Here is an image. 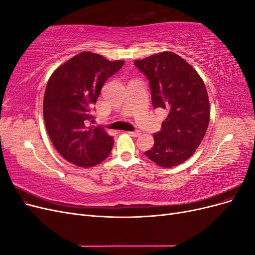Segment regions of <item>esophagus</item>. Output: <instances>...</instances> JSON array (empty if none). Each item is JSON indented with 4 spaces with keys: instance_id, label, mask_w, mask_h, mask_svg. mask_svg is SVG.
I'll use <instances>...</instances> for the list:
<instances>
[{
    "instance_id": "esophagus-1",
    "label": "esophagus",
    "mask_w": 255,
    "mask_h": 255,
    "mask_svg": "<svg viewBox=\"0 0 255 255\" xmlns=\"http://www.w3.org/2000/svg\"><path fill=\"white\" fill-rule=\"evenodd\" d=\"M128 134L133 137H138L141 133H140V130H133V132H128Z\"/></svg>"
}]
</instances>
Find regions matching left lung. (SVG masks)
<instances>
[{
  "mask_svg": "<svg viewBox=\"0 0 255 255\" xmlns=\"http://www.w3.org/2000/svg\"><path fill=\"white\" fill-rule=\"evenodd\" d=\"M134 65L149 81L154 109L167 113L145 156L159 167L180 165L196 152L210 122L205 85L195 69L172 52L135 60Z\"/></svg>",
  "mask_w": 255,
  "mask_h": 255,
  "instance_id": "left-lung-1",
  "label": "left lung"
}]
</instances>
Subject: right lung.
I'll list each match as a JSON object with an SVG mask.
<instances>
[{"label":"right lung","instance_id":"add662e5","mask_svg":"<svg viewBox=\"0 0 255 255\" xmlns=\"http://www.w3.org/2000/svg\"><path fill=\"white\" fill-rule=\"evenodd\" d=\"M123 65V60L82 52L51 75L43 98L45 128L57 152L71 164L92 167L110 155L114 137L88 123L104 83Z\"/></svg>","mask_w":255,"mask_h":255}]
</instances>
